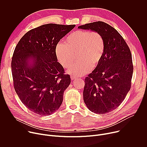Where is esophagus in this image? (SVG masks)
<instances>
[{
  "label": "esophagus",
  "instance_id": "esophagus-1",
  "mask_svg": "<svg viewBox=\"0 0 147 147\" xmlns=\"http://www.w3.org/2000/svg\"><path fill=\"white\" fill-rule=\"evenodd\" d=\"M71 79L72 80H75V79H76L77 78V77H75V76H71Z\"/></svg>",
  "mask_w": 147,
  "mask_h": 147
}]
</instances>
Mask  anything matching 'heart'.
I'll return each instance as SVG.
<instances>
[{
	"label": "heart",
	"mask_w": 147,
	"mask_h": 147,
	"mask_svg": "<svg viewBox=\"0 0 147 147\" xmlns=\"http://www.w3.org/2000/svg\"><path fill=\"white\" fill-rule=\"evenodd\" d=\"M105 51L102 35L96 31L77 30L69 34L65 44H59L55 49L56 57L65 68L69 67L77 56L80 61L71 66L67 73L79 77L88 73L100 63Z\"/></svg>",
	"instance_id": "b5f03b06"
}]
</instances>
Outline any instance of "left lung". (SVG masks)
I'll return each mask as SVG.
<instances>
[{
    "label": "left lung",
    "instance_id": "left-lung-1",
    "mask_svg": "<svg viewBox=\"0 0 147 147\" xmlns=\"http://www.w3.org/2000/svg\"><path fill=\"white\" fill-rule=\"evenodd\" d=\"M78 28L98 32L105 42L102 59L85 79L84 101L95 113L113 111L131 88L133 65L130 50L117 31L105 23L96 22Z\"/></svg>",
    "mask_w": 147,
    "mask_h": 147
}]
</instances>
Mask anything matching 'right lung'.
Wrapping results in <instances>:
<instances>
[{"mask_svg":"<svg viewBox=\"0 0 147 147\" xmlns=\"http://www.w3.org/2000/svg\"><path fill=\"white\" fill-rule=\"evenodd\" d=\"M75 26H40L25 34L16 47L11 63L14 88L22 103L37 115H51L61 106L71 79L57 62L55 49Z\"/></svg>","mask_w":147,"mask_h":147,"instance_id":"right-lung-1","label":"right lung"}]
</instances>
